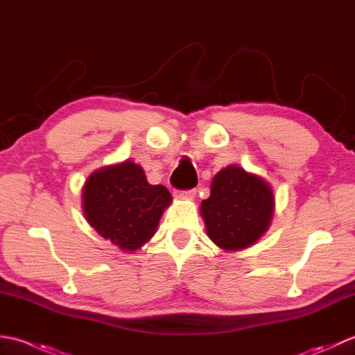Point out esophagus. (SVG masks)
Instances as JSON below:
<instances>
[{
  "label": "esophagus",
  "mask_w": 355,
  "mask_h": 355,
  "mask_svg": "<svg viewBox=\"0 0 355 355\" xmlns=\"http://www.w3.org/2000/svg\"><path fill=\"white\" fill-rule=\"evenodd\" d=\"M177 197L183 198V200H193L195 195H197V191L189 189V191H177Z\"/></svg>",
  "instance_id": "1"
}]
</instances>
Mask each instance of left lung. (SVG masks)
Here are the masks:
<instances>
[{"label": "left lung", "instance_id": "1", "mask_svg": "<svg viewBox=\"0 0 355 355\" xmlns=\"http://www.w3.org/2000/svg\"><path fill=\"white\" fill-rule=\"evenodd\" d=\"M200 209L207 236L223 250L238 252L268 230L275 197L266 180L230 164L214 177Z\"/></svg>", "mask_w": 355, "mask_h": 355}]
</instances>
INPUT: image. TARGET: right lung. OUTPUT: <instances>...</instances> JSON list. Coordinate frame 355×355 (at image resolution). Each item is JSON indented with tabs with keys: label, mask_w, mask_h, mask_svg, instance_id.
Returning a JSON list of instances; mask_svg holds the SVG:
<instances>
[{
	"label": "right lung",
	"mask_w": 355,
	"mask_h": 355,
	"mask_svg": "<svg viewBox=\"0 0 355 355\" xmlns=\"http://www.w3.org/2000/svg\"><path fill=\"white\" fill-rule=\"evenodd\" d=\"M172 195L149 184L141 166L131 160L97 169L82 189L88 224L122 252H135L154 236Z\"/></svg>",
	"instance_id": "add662e5"
}]
</instances>
